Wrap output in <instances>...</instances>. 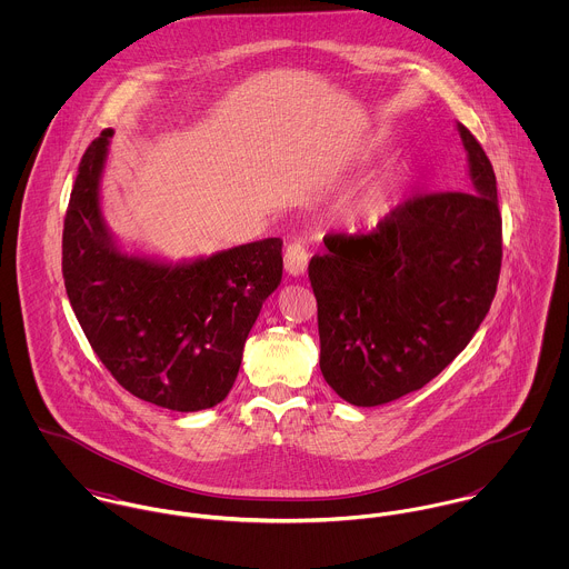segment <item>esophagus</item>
I'll use <instances>...</instances> for the list:
<instances>
[{"instance_id": "esophagus-1", "label": "esophagus", "mask_w": 569, "mask_h": 569, "mask_svg": "<svg viewBox=\"0 0 569 569\" xmlns=\"http://www.w3.org/2000/svg\"><path fill=\"white\" fill-rule=\"evenodd\" d=\"M309 267V249L302 243H291L284 251V269L289 276H305Z\"/></svg>"}]
</instances>
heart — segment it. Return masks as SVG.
I'll return each instance as SVG.
<instances>
[{
  "label": "heart",
  "mask_w": 569,
  "mask_h": 569,
  "mask_svg": "<svg viewBox=\"0 0 569 569\" xmlns=\"http://www.w3.org/2000/svg\"><path fill=\"white\" fill-rule=\"evenodd\" d=\"M392 192H395V179L392 174H379L370 179L357 194L352 203V214L359 223L377 226L381 219L388 217L392 208Z\"/></svg>",
  "instance_id": "b5f03b06"
}]
</instances>
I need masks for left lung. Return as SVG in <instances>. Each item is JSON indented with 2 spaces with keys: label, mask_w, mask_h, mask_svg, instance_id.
<instances>
[{
  "label": "left lung",
  "mask_w": 569,
  "mask_h": 569,
  "mask_svg": "<svg viewBox=\"0 0 569 569\" xmlns=\"http://www.w3.org/2000/svg\"><path fill=\"white\" fill-rule=\"evenodd\" d=\"M469 188L392 210L370 234H330L311 258L320 370L350 406L397 401L438 377L485 322L501 267L497 181L485 149L456 124Z\"/></svg>",
  "instance_id": "left-lung-1"
}]
</instances>
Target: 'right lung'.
<instances>
[{"instance_id": "right-lung-1", "label": "right lung", "mask_w": 569, "mask_h": 569, "mask_svg": "<svg viewBox=\"0 0 569 569\" xmlns=\"http://www.w3.org/2000/svg\"><path fill=\"white\" fill-rule=\"evenodd\" d=\"M113 129L82 156L63 228V278L93 352L133 397L172 411L221 403L244 339L282 280V241L170 262L127 251L109 230L100 181Z\"/></svg>"}]
</instances>
